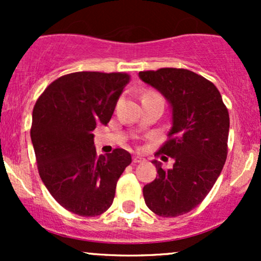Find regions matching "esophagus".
<instances>
[{
  "mask_svg": "<svg viewBox=\"0 0 261 261\" xmlns=\"http://www.w3.org/2000/svg\"><path fill=\"white\" fill-rule=\"evenodd\" d=\"M133 162L134 163H142V162H145V158H142L141 155H134Z\"/></svg>",
  "mask_w": 261,
  "mask_h": 261,
  "instance_id": "esophagus-1",
  "label": "esophagus"
}]
</instances>
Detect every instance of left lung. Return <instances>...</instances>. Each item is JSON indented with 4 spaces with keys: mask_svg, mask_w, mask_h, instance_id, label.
<instances>
[{
    "mask_svg": "<svg viewBox=\"0 0 261 261\" xmlns=\"http://www.w3.org/2000/svg\"><path fill=\"white\" fill-rule=\"evenodd\" d=\"M139 77L169 103V140L155 154L174 160L167 170L161 162H152L158 176L143 187L145 202L158 216H180L205 199L222 172L227 158L228 110L216 86L193 71L160 68L143 71Z\"/></svg>",
    "mask_w": 261,
    "mask_h": 261,
    "instance_id": "left-lung-1",
    "label": "left lung"
}]
</instances>
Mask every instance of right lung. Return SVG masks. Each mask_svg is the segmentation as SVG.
Returning <instances> with one entry per match:
<instances>
[{"mask_svg":"<svg viewBox=\"0 0 261 261\" xmlns=\"http://www.w3.org/2000/svg\"><path fill=\"white\" fill-rule=\"evenodd\" d=\"M130 81L126 73L74 72L45 89L33 109L31 137L41 180L62 207L94 217L112 206L131 154L97 155L93 130L107 125Z\"/></svg>","mask_w":261,"mask_h":261,"instance_id":"obj_1","label":"right lung"}]
</instances>
